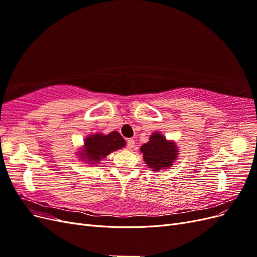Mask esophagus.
<instances>
[{
  "label": "esophagus",
  "instance_id": "34e87169",
  "mask_svg": "<svg viewBox=\"0 0 257 257\" xmlns=\"http://www.w3.org/2000/svg\"><path fill=\"white\" fill-rule=\"evenodd\" d=\"M126 146H127V148H128L130 150H131V149H133L134 146H135V142H134V139H132V138L127 139V142H126Z\"/></svg>",
  "mask_w": 257,
  "mask_h": 257
}]
</instances>
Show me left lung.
Listing matches in <instances>:
<instances>
[{
  "label": "left lung",
  "instance_id": "left-lung-1",
  "mask_svg": "<svg viewBox=\"0 0 257 257\" xmlns=\"http://www.w3.org/2000/svg\"><path fill=\"white\" fill-rule=\"evenodd\" d=\"M141 151L144 153L146 164L154 170L173 165L178 154L175 144L167 142L160 133H154L150 137L149 143L142 146Z\"/></svg>",
  "mask_w": 257,
  "mask_h": 257
}]
</instances>
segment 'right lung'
<instances>
[{"mask_svg":"<svg viewBox=\"0 0 257 257\" xmlns=\"http://www.w3.org/2000/svg\"><path fill=\"white\" fill-rule=\"evenodd\" d=\"M124 146L125 141L118 132H111L108 135L96 134L85 138L84 149L80 154L82 159L95 164L110 152L118 150Z\"/></svg>","mask_w":257,"mask_h":257,"instance_id":"1","label":"right lung"}]
</instances>
